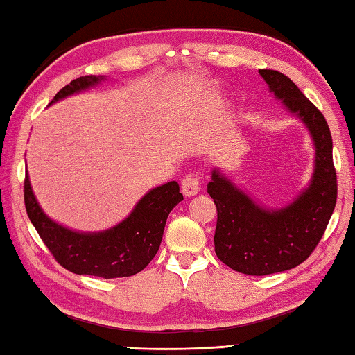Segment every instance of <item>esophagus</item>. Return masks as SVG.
<instances>
[{"mask_svg":"<svg viewBox=\"0 0 355 355\" xmlns=\"http://www.w3.org/2000/svg\"><path fill=\"white\" fill-rule=\"evenodd\" d=\"M200 191V180L197 173H189V175H186L182 182V192L184 196H196L197 192Z\"/></svg>","mask_w":355,"mask_h":355,"instance_id":"34e87169","label":"esophagus"}]
</instances>
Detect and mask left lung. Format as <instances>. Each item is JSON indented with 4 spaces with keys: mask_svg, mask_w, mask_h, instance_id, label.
Masks as SVG:
<instances>
[{
    "mask_svg": "<svg viewBox=\"0 0 355 355\" xmlns=\"http://www.w3.org/2000/svg\"><path fill=\"white\" fill-rule=\"evenodd\" d=\"M274 97L309 130L315 166L307 188L282 208H266L213 169L208 194L218 208L214 250L222 263L248 275H268L296 268L320 243L336 203L332 136L321 111L290 78L258 70Z\"/></svg>",
    "mask_w": 355,
    "mask_h": 355,
    "instance_id": "1",
    "label": "left lung"
}]
</instances>
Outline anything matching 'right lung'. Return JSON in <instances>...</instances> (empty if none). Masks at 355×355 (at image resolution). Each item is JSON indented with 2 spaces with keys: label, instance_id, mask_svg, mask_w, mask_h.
<instances>
[{
  "label": "right lung",
  "instance_id": "right-lung-1",
  "mask_svg": "<svg viewBox=\"0 0 355 355\" xmlns=\"http://www.w3.org/2000/svg\"><path fill=\"white\" fill-rule=\"evenodd\" d=\"M105 76H80L59 91L51 103L80 94L103 81ZM183 200L177 182L156 186L136 203L120 224L103 232H76L48 218L25 178V207L42 241L56 261L80 275L103 279L130 277L141 272L159 249L167 216Z\"/></svg>",
  "mask_w": 355,
  "mask_h": 355
}]
</instances>
